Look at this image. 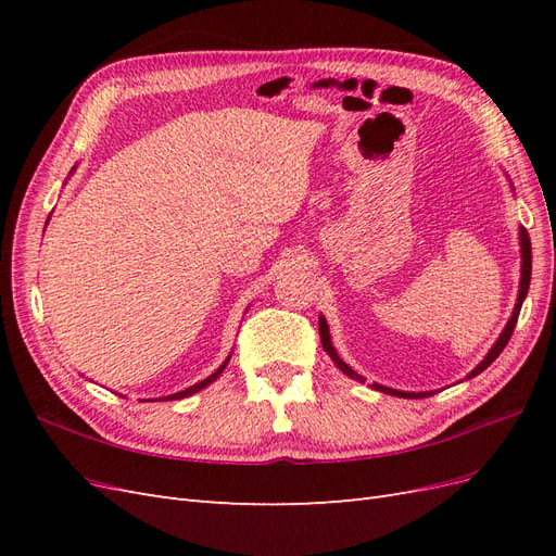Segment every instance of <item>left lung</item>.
I'll list each match as a JSON object with an SVG mask.
<instances>
[{
    "label": "left lung",
    "mask_w": 556,
    "mask_h": 556,
    "mask_svg": "<svg viewBox=\"0 0 556 556\" xmlns=\"http://www.w3.org/2000/svg\"><path fill=\"white\" fill-rule=\"evenodd\" d=\"M519 248H521V278H519V294H517V304H515V308H513V315H510V319H508V325H506V329L501 331V336L496 339V343L492 345V350L486 352V357L473 368V371H470L466 378H473V376H478V374H482L486 366H490L501 352H503V348L508 345V341H510V336H513V331H515V325H517V317H519V308H521V304H525V299H527V292H529V282H531V239H529V233H527V229L525 227H519ZM319 341H323V348H325V352L327 355L331 357V362L341 368V371L345 374V376H350L352 380H359V382H364V376H359L357 371H352V368L339 357V352L333 350V345H331V336H329V327H327V319L319 315ZM374 387L378 392H384V394H392V396H401V399H425V396H431L433 392H399V390H392V387H384V384H378V382H374Z\"/></svg>",
    "instance_id": "left-lung-1"
}]
</instances>
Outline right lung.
<instances>
[{"label": "right lung", "mask_w": 556, "mask_h": 556, "mask_svg": "<svg viewBox=\"0 0 556 556\" xmlns=\"http://www.w3.org/2000/svg\"><path fill=\"white\" fill-rule=\"evenodd\" d=\"M231 357V355H229ZM229 357L225 359V364L217 368L215 374H211L206 380H201V382H197V384H192V387H188V390H182V392H176V394H169V396H162V399H153V401H174V399H185V396H190V394H194V392H199V390H204L206 384H211L213 380H217V376H220L223 371H225V366H227V362H229ZM150 401V399H148Z\"/></svg>", "instance_id": "add662e5"}]
</instances>
